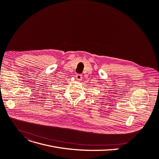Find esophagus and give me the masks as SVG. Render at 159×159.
<instances>
[{
    "mask_svg": "<svg viewBox=\"0 0 159 159\" xmlns=\"http://www.w3.org/2000/svg\"><path fill=\"white\" fill-rule=\"evenodd\" d=\"M75 77H76V79H77V80L80 81V80H81V79H82V76L81 74H77V75H75Z\"/></svg>",
    "mask_w": 159,
    "mask_h": 159,
    "instance_id": "34e87169",
    "label": "esophagus"
}]
</instances>
